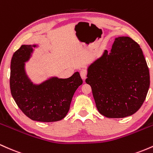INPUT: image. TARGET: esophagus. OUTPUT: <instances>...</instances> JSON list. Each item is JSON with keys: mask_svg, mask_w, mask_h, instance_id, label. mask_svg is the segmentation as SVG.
Masks as SVG:
<instances>
[{"mask_svg": "<svg viewBox=\"0 0 153 153\" xmlns=\"http://www.w3.org/2000/svg\"><path fill=\"white\" fill-rule=\"evenodd\" d=\"M80 76H81V78L82 79V80H85V79L86 78L87 73L85 70H82V71H80Z\"/></svg>", "mask_w": 153, "mask_h": 153, "instance_id": "34e87169", "label": "esophagus"}]
</instances>
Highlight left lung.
<instances>
[{
	"label": "left lung",
	"mask_w": 153,
	"mask_h": 153,
	"mask_svg": "<svg viewBox=\"0 0 153 153\" xmlns=\"http://www.w3.org/2000/svg\"><path fill=\"white\" fill-rule=\"evenodd\" d=\"M85 82L101 114L108 118L134 114L150 87V73L140 45L129 36L116 38L111 52L104 50L88 68Z\"/></svg>",
	"instance_id": "obj_1"
}]
</instances>
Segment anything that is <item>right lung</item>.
Wrapping results in <instances>:
<instances>
[{"instance_id":"right-lung-1","label":"right lung","mask_w":153,"mask_h":153,"mask_svg":"<svg viewBox=\"0 0 153 153\" xmlns=\"http://www.w3.org/2000/svg\"><path fill=\"white\" fill-rule=\"evenodd\" d=\"M36 45H22L10 62V88L11 95L23 113L34 121L53 122L65 117L77 88L82 80L78 72L62 79L52 77L34 84L27 76L25 62Z\"/></svg>"}]
</instances>
